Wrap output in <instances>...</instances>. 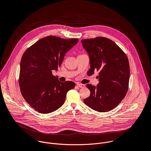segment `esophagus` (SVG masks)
<instances>
[{"label": "esophagus", "instance_id": "esophagus-1", "mask_svg": "<svg viewBox=\"0 0 151 151\" xmlns=\"http://www.w3.org/2000/svg\"><path fill=\"white\" fill-rule=\"evenodd\" d=\"M77 86L79 88H83L85 87V85L84 84H82V83H77Z\"/></svg>", "mask_w": 151, "mask_h": 151}]
</instances>
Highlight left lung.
Instances as JSON below:
<instances>
[{
    "instance_id": "obj_1",
    "label": "left lung",
    "mask_w": 151,
    "mask_h": 151,
    "mask_svg": "<svg viewBox=\"0 0 151 151\" xmlns=\"http://www.w3.org/2000/svg\"><path fill=\"white\" fill-rule=\"evenodd\" d=\"M88 52L91 69L89 75L99 72L97 87L87 84L90 96L83 100L86 105L99 112L116 107L126 96L130 79V66L125 52L112 40L104 37L81 40Z\"/></svg>"
}]
</instances>
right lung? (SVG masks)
I'll return each mask as SVG.
<instances>
[{
    "mask_svg": "<svg viewBox=\"0 0 151 151\" xmlns=\"http://www.w3.org/2000/svg\"><path fill=\"white\" fill-rule=\"evenodd\" d=\"M78 40L48 36L37 40L24 52L18 79L20 91L38 112L46 114L59 109L68 91L75 87L72 81L60 82L52 70L61 66L64 55Z\"/></svg>",
    "mask_w": 151,
    "mask_h": 151,
    "instance_id": "1",
    "label": "right lung"
}]
</instances>
